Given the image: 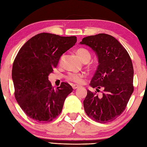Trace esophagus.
Returning a JSON list of instances; mask_svg holds the SVG:
<instances>
[{
	"label": "esophagus",
	"mask_w": 147,
	"mask_h": 147,
	"mask_svg": "<svg viewBox=\"0 0 147 147\" xmlns=\"http://www.w3.org/2000/svg\"><path fill=\"white\" fill-rule=\"evenodd\" d=\"M80 86L78 85H72V87H73V88L74 90H76V89H77V88H78Z\"/></svg>",
	"instance_id": "esophagus-1"
}]
</instances>
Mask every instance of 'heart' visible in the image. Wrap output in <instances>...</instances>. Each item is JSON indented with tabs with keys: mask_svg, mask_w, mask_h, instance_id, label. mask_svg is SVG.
I'll return each mask as SVG.
<instances>
[{
	"mask_svg": "<svg viewBox=\"0 0 147 147\" xmlns=\"http://www.w3.org/2000/svg\"><path fill=\"white\" fill-rule=\"evenodd\" d=\"M76 52L80 59L85 63L88 62L92 58L91 53L86 49L80 48L77 50ZM62 59H63V56L61 57V61L62 60ZM85 77V74L82 73H69L67 75L66 78L67 80L71 81V82L76 83H81L83 82V79Z\"/></svg>",
	"mask_w": 147,
	"mask_h": 147,
	"instance_id": "obj_1",
	"label": "heart"
}]
</instances>
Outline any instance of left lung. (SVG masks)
Returning a JSON list of instances; mask_svg holds the SVG:
<instances>
[{
    "mask_svg": "<svg viewBox=\"0 0 147 147\" xmlns=\"http://www.w3.org/2000/svg\"><path fill=\"white\" fill-rule=\"evenodd\" d=\"M80 43L90 47L98 57V65L90 85L96 91L104 90L102 96L88 90L83 101L85 112L98 123L112 121L124 111L133 92L131 59L118 40L107 34L85 37Z\"/></svg>",
    "mask_w": 147,
    "mask_h": 147,
    "instance_id": "1",
    "label": "left lung"
}]
</instances>
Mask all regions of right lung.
I'll list each match as a JSON object with an SVG mask.
<instances>
[{"label":"right lung","instance_id":"add662e5","mask_svg":"<svg viewBox=\"0 0 147 147\" xmlns=\"http://www.w3.org/2000/svg\"><path fill=\"white\" fill-rule=\"evenodd\" d=\"M76 41L75 36L40 33L24 43L14 59L12 78L16 100L24 113L38 123L55 119L73 92L72 86L64 82L54 88L48 76L61 55Z\"/></svg>","mask_w":147,"mask_h":147}]
</instances>
